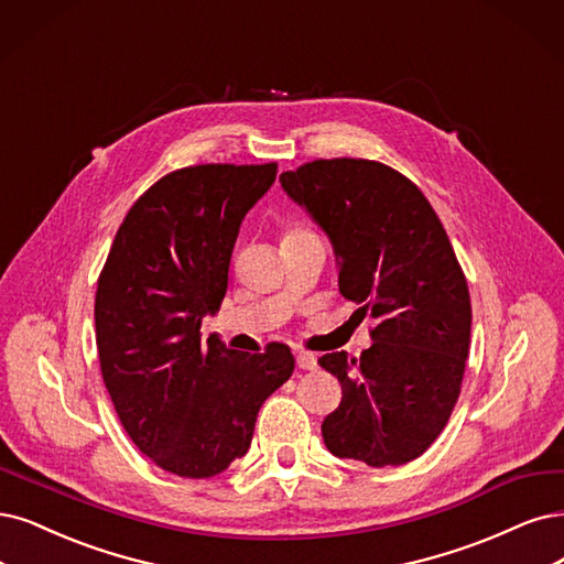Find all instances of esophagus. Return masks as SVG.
I'll use <instances>...</instances> for the list:
<instances>
[{
    "mask_svg": "<svg viewBox=\"0 0 564 564\" xmlns=\"http://www.w3.org/2000/svg\"><path fill=\"white\" fill-rule=\"evenodd\" d=\"M297 367H300V369H306V371H314V369H318V358L314 356V352L300 350V352H297Z\"/></svg>",
    "mask_w": 564,
    "mask_h": 564,
    "instance_id": "34e87169",
    "label": "esophagus"
}]
</instances>
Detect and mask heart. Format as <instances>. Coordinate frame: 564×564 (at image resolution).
<instances>
[{
	"instance_id": "b5f03b06",
	"label": "heart",
	"mask_w": 564,
	"mask_h": 564,
	"mask_svg": "<svg viewBox=\"0 0 564 564\" xmlns=\"http://www.w3.org/2000/svg\"><path fill=\"white\" fill-rule=\"evenodd\" d=\"M304 235H314V232H311V229L304 227L302 223H288L283 227V239H295V237H304Z\"/></svg>"
}]
</instances>
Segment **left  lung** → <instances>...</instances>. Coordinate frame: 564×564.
<instances>
[{
	"mask_svg": "<svg viewBox=\"0 0 564 564\" xmlns=\"http://www.w3.org/2000/svg\"><path fill=\"white\" fill-rule=\"evenodd\" d=\"M281 185L332 239L339 293L377 318L360 358L318 360L341 383L325 446L369 467L406 465L446 427L469 352V288L446 229L421 187L377 160H314Z\"/></svg>",
	"mask_w": 564,
	"mask_h": 564,
	"instance_id": "1",
	"label": "left lung"
}]
</instances>
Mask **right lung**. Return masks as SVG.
Listing matches in <instances>:
<instances>
[{"mask_svg": "<svg viewBox=\"0 0 564 564\" xmlns=\"http://www.w3.org/2000/svg\"><path fill=\"white\" fill-rule=\"evenodd\" d=\"M276 162L193 164L155 181L118 227L95 295L101 379L134 446L164 471L208 478L246 455L258 411L293 377L290 346L202 344L243 216Z\"/></svg>", "mask_w": 564, "mask_h": 564, "instance_id": "right-lung-1", "label": "right lung"}]
</instances>
